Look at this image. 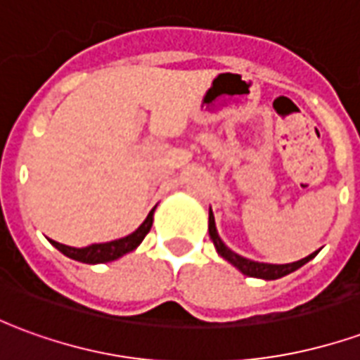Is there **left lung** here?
<instances>
[{
	"mask_svg": "<svg viewBox=\"0 0 360 360\" xmlns=\"http://www.w3.org/2000/svg\"><path fill=\"white\" fill-rule=\"evenodd\" d=\"M208 233H210V239L212 243H214L216 250H218L219 257L226 258L229 264H233L237 270H241L245 276H250V278H260V279L283 278V276H287V274L299 270L301 266L307 264L310 258L316 255V252H312V255H309L307 258L297 260V262H291V264H266V262H255V260H249V258H245L241 257V255L233 252L229 247H226V243L219 239L212 210H210V216H208Z\"/></svg>",
	"mask_w": 360,
	"mask_h": 360,
	"instance_id": "1",
	"label": "left lung"
}]
</instances>
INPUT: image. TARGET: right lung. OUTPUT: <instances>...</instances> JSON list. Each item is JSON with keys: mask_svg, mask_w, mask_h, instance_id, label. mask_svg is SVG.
<instances>
[{"mask_svg": "<svg viewBox=\"0 0 360 360\" xmlns=\"http://www.w3.org/2000/svg\"><path fill=\"white\" fill-rule=\"evenodd\" d=\"M154 210L152 208L150 214L146 216V219L142 221L136 231H133L127 237H121V239H115V241L110 243H96V245H90V247H82V249H75V247H67V245H61L58 241H51V245L63 252L65 257L73 258V260H79V262H84V264H103V262H111V260H117L127 252L134 250L142 243V239L146 237V233L152 227V221H154Z\"/></svg>", "mask_w": 360, "mask_h": 360, "instance_id": "obj_1", "label": "right lung"}]
</instances>
